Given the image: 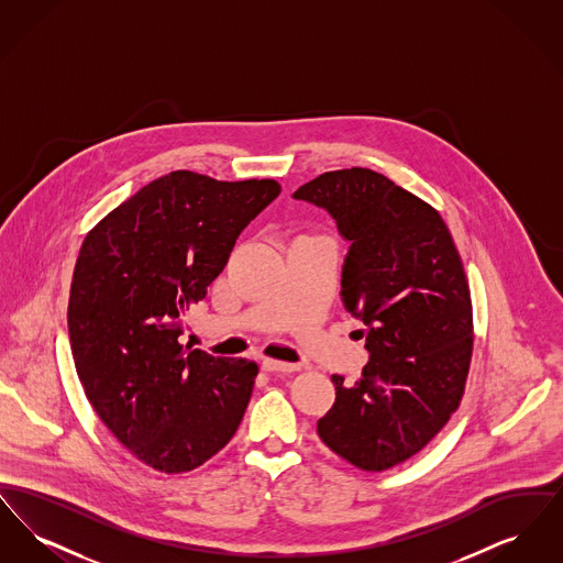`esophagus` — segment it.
Listing matches in <instances>:
<instances>
[{
	"label": "esophagus",
	"instance_id": "34e87169",
	"mask_svg": "<svg viewBox=\"0 0 563 563\" xmlns=\"http://www.w3.org/2000/svg\"><path fill=\"white\" fill-rule=\"evenodd\" d=\"M262 367L269 374H294L301 369V365H297V363H285V361H276V358H264Z\"/></svg>",
	"mask_w": 563,
	"mask_h": 563
}]
</instances>
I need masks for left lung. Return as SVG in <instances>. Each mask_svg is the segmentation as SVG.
<instances>
[{
    "instance_id": "obj_1",
    "label": "left lung",
    "mask_w": 563,
    "mask_h": 563,
    "mask_svg": "<svg viewBox=\"0 0 563 563\" xmlns=\"http://www.w3.org/2000/svg\"><path fill=\"white\" fill-rule=\"evenodd\" d=\"M295 200L335 219L350 242L342 301L365 324L369 361L317 424L327 448L363 471L418 454L464 393L473 308L454 239L430 205L369 168L324 173Z\"/></svg>"
}]
</instances>
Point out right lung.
I'll return each instance as SVG.
<instances>
[{
	"label": "right lung",
	"mask_w": 563,
	"mask_h": 563,
	"mask_svg": "<svg viewBox=\"0 0 563 563\" xmlns=\"http://www.w3.org/2000/svg\"><path fill=\"white\" fill-rule=\"evenodd\" d=\"M278 194L274 179L173 170L84 239L67 310L76 369L108 429L161 473L205 464L241 424L257 365L179 338L184 312L207 297L242 230Z\"/></svg>",
	"instance_id": "obj_1"
}]
</instances>
